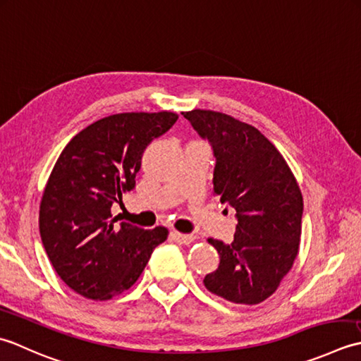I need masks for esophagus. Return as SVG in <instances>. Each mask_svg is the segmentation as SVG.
<instances>
[{"instance_id": "34e87169", "label": "esophagus", "mask_w": 361, "mask_h": 361, "mask_svg": "<svg viewBox=\"0 0 361 361\" xmlns=\"http://www.w3.org/2000/svg\"><path fill=\"white\" fill-rule=\"evenodd\" d=\"M171 237L173 240H176L178 243H180V245H190L191 241H195V235H187V233H180V232H171Z\"/></svg>"}]
</instances>
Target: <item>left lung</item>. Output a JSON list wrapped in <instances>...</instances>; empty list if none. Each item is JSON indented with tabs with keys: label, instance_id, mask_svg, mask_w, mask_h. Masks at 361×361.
Instances as JSON below:
<instances>
[{
	"label": "left lung",
	"instance_id": "8db88e82",
	"mask_svg": "<svg viewBox=\"0 0 361 361\" xmlns=\"http://www.w3.org/2000/svg\"><path fill=\"white\" fill-rule=\"evenodd\" d=\"M215 157L213 191L235 209L233 241L209 238L219 264L205 288L233 304H260L291 269L302 231V195L282 154L251 124L195 109L183 115Z\"/></svg>",
	"mask_w": 361,
	"mask_h": 361
}]
</instances>
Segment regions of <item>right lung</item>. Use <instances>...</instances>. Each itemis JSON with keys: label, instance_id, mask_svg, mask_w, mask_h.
Listing matches in <instances>:
<instances>
[{"label": "right lung", "instance_id": "add662e5", "mask_svg": "<svg viewBox=\"0 0 361 361\" xmlns=\"http://www.w3.org/2000/svg\"><path fill=\"white\" fill-rule=\"evenodd\" d=\"M178 118L173 112L110 115L80 130L59 156L39 229L56 273L80 296L104 300L129 290L166 240L165 227L115 224L110 209L135 188L145 149Z\"/></svg>", "mask_w": 361, "mask_h": 361}]
</instances>
